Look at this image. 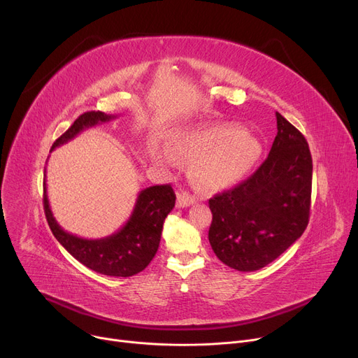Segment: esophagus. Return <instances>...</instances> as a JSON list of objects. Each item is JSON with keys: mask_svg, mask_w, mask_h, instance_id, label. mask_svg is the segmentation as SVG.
I'll return each mask as SVG.
<instances>
[{"mask_svg": "<svg viewBox=\"0 0 358 358\" xmlns=\"http://www.w3.org/2000/svg\"><path fill=\"white\" fill-rule=\"evenodd\" d=\"M196 201V197L192 196L189 192H180L177 194V204L178 208H187V206H190Z\"/></svg>", "mask_w": 358, "mask_h": 358, "instance_id": "34e87169", "label": "esophagus"}]
</instances>
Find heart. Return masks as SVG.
Here are the masks:
<instances>
[{"label":"heart","instance_id":"1","mask_svg":"<svg viewBox=\"0 0 358 358\" xmlns=\"http://www.w3.org/2000/svg\"><path fill=\"white\" fill-rule=\"evenodd\" d=\"M171 150L181 158L194 159L192 177L208 192H219L238 182L259 157V143L243 130L216 126L194 131H181L171 138ZM152 158L174 164L165 149L154 148Z\"/></svg>","mask_w":358,"mask_h":358}]
</instances>
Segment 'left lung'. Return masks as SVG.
<instances>
[{
  "instance_id": "left-lung-1",
  "label": "left lung",
  "mask_w": 358,
  "mask_h": 358,
  "mask_svg": "<svg viewBox=\"0 0 358 358\" xmlns=\"http://www.w3.org/2000/svg\"><path fill=\"white\" fill-rule=\"evenodd\" d=\"M277 135L267 159L235 189L209 200V242L238 271H255L305 232L312 193V157L305 136L275 113Z\"/></svg>"
}]
</instances>
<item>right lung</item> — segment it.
Listing matches in <instances>:
<instances>
[{"label": "right lung", "instance_id": "add662e5", "mask_svg": "<svg viewBox=\"0 0 358 358\" xmlns=\"http://www.w3.org/2000/svg\"><path fill=\"white\" fill-rule=\"evenodd\" d=\"M115 117L103 111L84 113L55 141L50 150L73 139L83 130ZM174 206L176 193L171 185L148 187L138 194L135 209L122 229L101 239H84L68 234L56 222L48 200L46 178L43 181V208L53 236L81 264L111 277H130L148 267L158 251L164 220Z\"/></svg>", "mask_w": 358, "mask_h": 358}]
</instances>
